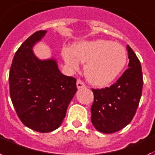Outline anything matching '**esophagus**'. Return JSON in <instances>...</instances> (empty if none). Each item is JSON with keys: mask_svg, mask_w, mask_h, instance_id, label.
<instances>
[{"mask_svg": "<svg viewBox=\"0 0 155 155\" xmlns=\"http://www.w3.org/2000/svg\"><path fill=\"white\" fill-rule=\"evenodd\" d=\"M76 86H77L78 89L80 88H85V84L81 81L80 80H77V82H76Z\"/></svg>", "mask_w": 155, "mask_h": 155, "instance_id": "34e87169", "label": "esophagus"}]
</instances>
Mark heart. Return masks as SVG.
I'll return each instance as SVG.
<instances>
[{
    "mask_svg": "<svg viewBox=\"0 0 155 155\" xmlns=\"http://www.w3.org/2000/svg\"><path fill=\"white\" fill-rule=\"evenodd\" d=\"M62 56L66 64L73 70L79 68V62L86 63L84 74L87 80L98 87L114 82L127 63L124 48L107 40L80 41L71 48L64 47Z\"/></svg>",
    "mask_w": 155,
    "mask_h": 155,
    "instance_id": "1",
    "label": "heart"
}]
</instances>
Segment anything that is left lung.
I'll return each mask as SVG.
<instances>
[{
  "mask_svg": "<svg viewBox=\"0 0 155 155\" xmlns=\"http://www.w3.org/2000/svg\"><path fill=\"white\" fill-rule=\"evenodd\" d=\"M128 68L110 88L92 89L94 101L91 107V121L97 131L113 133L129 124L140 101L143 76L140 62L127 45Z\"/></svg>",
  "mask_w": 155,
  "mask_h": 155,
  "instance_id": "1",
  "label": "left lung"
}]
</instances>
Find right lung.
Instances as JSON below:
<instances>
[{
  "instance_id": "obj_1",
  "label": "right lung",
  "mask_w": 155,
  "mask_h": 155,
  "mask_svg": "<svg viewBox=\"0 0 155 155\" xmlns=\"http://www.w3.org/2000/svg\"><path fill=\"white\" fill-rule=\"evenodd\" d=\"M47 31L29 36L15 53L9 82L12 103L20 120L31 129L49 133L62 124L77 91L75 78L59 71L54 58L41 60L33 47Z\"/></svg>"
}]
</instances>
